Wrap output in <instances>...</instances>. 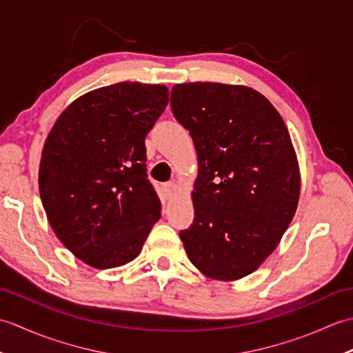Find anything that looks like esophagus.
I'll return each mask as SVG.
<instances>
[{"instance_id": "34e87169", "label": "esophagus", "mask_w": 353, "mask_h": 353, "mask_svg": "<svg viewBox=\"0 0 353 353\" xmlns=\"http://www.w3.org/2000/svg\"><path fill=\"white\" fill-rule=\"evenodd\" d=\"M176 190H177V185L174 182H167V183L162 185V191H163L165 197H167V199H171L172 196H174Z\"/></svg>"}]
</instances>
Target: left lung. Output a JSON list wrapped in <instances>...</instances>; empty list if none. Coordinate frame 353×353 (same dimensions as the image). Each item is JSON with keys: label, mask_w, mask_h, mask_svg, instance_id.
<instances>
[{"label": "left lung", "mask_w": 353, "mask_h": 353, "mask_svg": "<svg viewBox=\"0 0 353 353\" xmlns=\"http://www.w3.org/2000/svg\"><path fill=\"white\" fill-rule=\"evenodd\" d=\"M171 110L190 130L199 159L194 221L181 230L201 273L236 281L279 244L297 209L301 172L287 125L247 86L176 85Z\"/></svg>", "instance_id": "left-lung-1"}]
</instances>
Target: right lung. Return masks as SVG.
Segmentation results:
<instances>
[{"label": "right lung", "instance_id": "1", "mask_svg": "<svg viewBox=\"0 0 353 353\" xmlns=\"http://www.w3.org/2000/svg\"><path fill=\"white\" fill-rule=\"evenodd\" d=\"M168 104L163 85L99 88L72 101L48 134L39 192L56 236L95 268L138 256L161 216L145 137Z\"/></svg>", "mask_w": 353, "mask_h": 353}]
</instances>
